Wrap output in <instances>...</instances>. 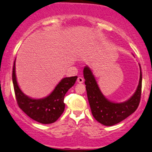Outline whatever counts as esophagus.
Here are the masks:
<instances>
[{
	"mask_svg": "<svg viewBox=\"0 0 152 152\" xmlns=\"http://www.w3.org/2000/svg\"><path fill=\"white\" fill-rule=\"evenodd\" d=\"M83 81H84V79H83V78H82V77H78V78H77V82L78 83H83Z\"/></svg>",
	"mask_w": 152,
	"mask_h": 152,
	"instance_id": "esophagus-1",
	"label": "esophagus"
}]
</instances>
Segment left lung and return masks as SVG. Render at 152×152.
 <instances>
[{
    "instance_id": "left-lung-1",
    "label": "left lung",
    "mask_w": 152,
    "mask_h": 152,
    "mask_svg": "<svg viewBox=\"0 0 152 152\" xmlns=\"http://www.w3.org/2000/svg\"><path fill=\"white\" fill-rule=\"evenodd\" d=\"M83 76L92 114L100 124L107 126H114L127 118L137 109L142 93L141 70L139 85L135 94L128 100L122 103H114L105 98L88 66L84 68Z\"/></svg>"
}]
</instances>
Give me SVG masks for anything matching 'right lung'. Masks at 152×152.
<instances>
[{"mask_svg":"<svg viewBox=\"0 0 152 152\" xmlns=\"http://www.w3.org/2000/svg\"><path fill=\"white\" fill-rule=\"evenodd\" d=\"M15 60L12 69V82L17 104L31 118L43 124L55 122L64 111V97L69 89L76 83L77 76L64 78L50 95L43 99H35L22 93L17 84L15 75Z\"/></svg>","mask_w":152,"mask_h":152,"instance_id":"obj_1","label":"right lung"}]
</instances>
